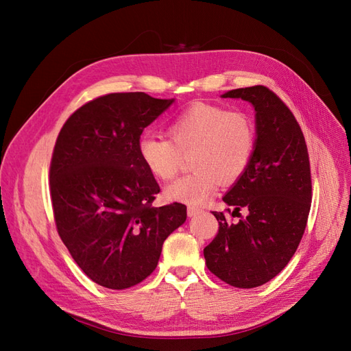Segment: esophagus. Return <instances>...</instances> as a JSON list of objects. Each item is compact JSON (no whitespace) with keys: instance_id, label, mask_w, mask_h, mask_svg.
<instances>
[{"instance_id":"obj_1","label":"esophagus","mask_w":351,"mask_h":351,"mask_svg":"<svg viewBox=\"0 0 351 351\" xmlns=\"http://www.w3.org/2000/svg\"><path fill=\"white\" fill-rule=\"evenodd\" d=\"M199 214H202V209L193 208V206H189V208H187V215H189V217H196V215H199Z\"/></svg>"}]
</instances>
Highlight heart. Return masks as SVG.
I'll use <instances>...</instances> for the list:
<instances>
[{
	"instance_id": "heart-1",
	"label": "heart",
	"mask_w": 351,
	"mask_h": 351,
	"mask_svg": "<svg viewBox=\"0 0 351 351\" xmlns=\"http://www.w3.org/2000/svg\"><path fill=\"white\" fill-rule=\"evenodd\" d=\"M169 139L143 136L137 145L143 164L158 178L177 176L182 155L192 154L190 173L165 189V197L200 206L217 193L218 183L232 184L246 171L254 151V127L243 112L196 102L168 127Z\"/></svg>"
}]
</instances>
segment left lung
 Segmentation results:
<instances>
[{
    "label": "left lung",
    "instance_id": "left-lung-1",
    "mask_svg": "<svg viewBox=\"0 0 351 351\" xmlns=\"http://www.w3.org/2000/svg\"><path fill=\"white\" fill-rule=\"evenodd\" d=\"M221 98L243 99L254 108V151L244 174L222 200L249 214L219 224L217 237L204 249L208 269L239 289L272 280L290 262L303 237L312 202L309 154L293 112L265 86L232 89Z\"/></svg>",
    "mask_w": 351,
    "mask_h": 351
}]
</instances>
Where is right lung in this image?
Wrapping results in <instances>:
<instances>
[{"instance_id": "1", "label": "right lung", "mask_w": 351, "mask_h": 351, "mask_svg": "<svg viewBox=\"0 0 351 351\" xmlns=\"http://www.w3.org/2000/svg\"><path fill=\"white\" fill-rule=\"evenodd\" d=\"M173 102L145 92L105 95L70 115L56 142L49 186L58 234L107 289L149 277L165 239L187 218L182 204L152 206L159 186L137 149L145 127Z\"/></svg>"}]
</instances>
